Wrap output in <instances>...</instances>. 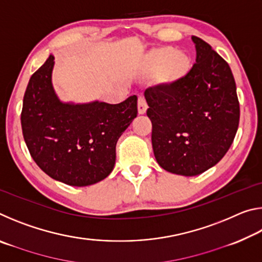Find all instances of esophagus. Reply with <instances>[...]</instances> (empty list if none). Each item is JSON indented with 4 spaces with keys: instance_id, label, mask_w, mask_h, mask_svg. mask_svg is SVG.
<instances>
[{
    "instance_id": "esophagus-1",
    "label": "esophagus",
    "mask_w": 262,
    "mask_h": 262,
    "mask_svg": "<svg viewBox=\"0 0 262 262\" xmlns=\"http://www.w3.org/2000/svg\"><path fill=\"white\" fill-rule=\"evenodd\" d=\"M147 108H148V105H147V101H145V98L143 96H140L139 99H137V110H139V113L144 114L147 112Z\"/></svg>"
}]
</instances>
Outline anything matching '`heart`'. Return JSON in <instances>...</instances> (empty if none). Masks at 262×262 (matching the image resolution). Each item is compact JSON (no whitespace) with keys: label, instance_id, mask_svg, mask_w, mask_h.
<instances>
[{"label":"heart","instance_id":"b5f03b06","mask_svg":"<svg viewBox=\"0 0 262 262\" xmlns=\"http://www.w3.org/2000/svg\"><path fill=\"white\" fill-rule=\"evenodd\" d=\"M190 68V60L185 53L173 47L155 48L145 56L143 73L156 74V82L161 86H171L183 79Z\"/></svg>","mask_w":262,"mask_h":262}]
</instances>
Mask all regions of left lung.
<instances>
[{"mask_svg":"<svg viewBox=\"0 0 262 262\" xmlns=\"http://www.w3.org/2000/svg\"><path fill=\"white\" fill-rule=\"evenodd\" d=\"M196 60L171 86L144 91L152 123L155 157L164 170L192 177L216 165L231 147L239 125L236 82L228 62L193 35Z\"/></svg>","mask_w":262,"mask_h":262,"instance_id":"8db88e82","label":"left lung"}]
</instances>
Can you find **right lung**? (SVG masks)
<instances>
[{
	"label": "right lung",
	"mask_w": 262,
	"mask_h": 262,
	"mask_svg": "<svg viewBox=\"0 0 262 262\" xmlns=\"http://www.w3.org/2000/svg\"><path fill=\"white\" fill-rule=\"evenodd\" d=\"M52 54L31 76L20 122L33 161L51 178L70 186L105 179L115 164V145L137 115V97L120 104L62 103L52 84Z\"/></svg>",
	"instance_id": "1"
}]
</instances>
